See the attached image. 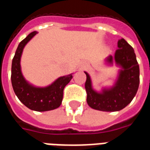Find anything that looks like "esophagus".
<instances>
[{
    "label": "esophagus",
    "instance_id": "obj_1",
    "mask_svg": "<svg viewBox=\"0 0 150 150\" xmlns=\"http://www.w3.org/2000/svg\"><path fill=\"white\" fill-rule=\"evenodd\" d=\"M86 68H87V64H83V65H81V67H80V69H86Z\"/></svg>",
    "mask_w": 150,
    "mask_h": 150
}]
</instances>
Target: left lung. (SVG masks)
I'll return each mask as SVG.
<instances>
[{"instance_id": "1", "label": "left lung", "mask_w": 150, "mask_h": 150, "mask_svg": "<svg viewBox=\"0 0 150 150\" xmlns=\"http://www.w3.org/2000/svg\"><path fill=\"white\" fill-rule=\"evenodd\" d=\"M118 50L115 56H108L105 63L109 66L115 63L119 67L118 76L113 86L103 87L100 92L93 88L92 81L88 73L85 89L87 102L93 109L102 111H118L131 102L137 93L139 85V67L136 60L133 48L124 39L118 42Z\"/></svg>"}]
</instances>
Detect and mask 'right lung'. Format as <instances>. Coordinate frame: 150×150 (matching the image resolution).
Segmentation results:
<instances>
[{
    "mask_svg": "<svg viewBox=\"0 0 150 150\" xmlns=\"http://www.w3.org/2000/svg\"><path fill=\"white\" fill-rule=\"evenodd\" d=\"M37 33L31 32L19 43L12 60L11 83L16 96L26 107L36 111H51L60 106L63 89L73 78V74L60 76L46 87H36L26 81L21 72V55L26 44Z\"/></svg>",
    "mask_w": 150,
    "mask_h": 150,
    "instance_id": "right-lung-1",
    "label": "right lung"
}]
</instances>
